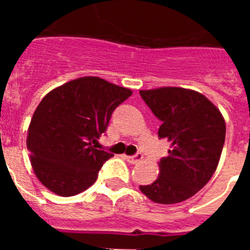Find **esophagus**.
I'll return each instance as SVG.
<instances>
[{
  "label": "esophagus",
  "instance_id": "1",
  "mask_svg": "<svg viewBox=\"0 0 250 250\" xmlns=\"http://www.w3.org/2000/svg\"><path fill=\"white\" fill-rule=\"evenodd\" d=\"M124 158L126 159L130 164H138V163H140V161L143 160V155H141V154H136V155H132V156L124 155Z\"/></svg>",
  "mask_w": 250,
  "mask_h": 250
}]
</instances>
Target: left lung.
<instances>
[{"label": "left lung", "mask_w": 250, "mask_h": 250, "mask_svg": "<svg viewBox=\"0 0 250 250\" xmlns=\"http://www.w3.org/2000/svg\"><path fill=\"white\" fill-rule=\"evenodd\" d=\"M140 95L161 120L158 135L170 141V150L158 163L155 182L139 189L154 203H182L215 173L225 140V120L209 99L194 90L165 86L140 90Z\"/></svg>", "instance_id": "8db88e82"}]
</instances>
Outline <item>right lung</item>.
I'll use <instances>...</instances> for the list:
<instances>
[{
  "mask_svg": "<svg viewBox=\"0 0 250 250\" xmlns=\"http://www.w3.org/2000/svg\"><path fill=\"white\" fill-rule=\"evenodd\" d=\"M132 91L98 76H83L51 90L34 112L27 149L36 178L50 191L72 196L85 191L112 154L98 150L111 114Z\"/></svg>",
  "mask_w": 250,
  "mask_h": 250,
  "instance_id": "obj_1",
  "label": "right lung"
}]
</instances>
